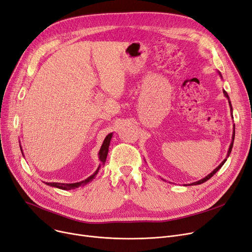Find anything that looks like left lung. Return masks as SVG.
<instances>
[{"label": "left lung", "instance_id": "obj_1", "mask_svg": "<svg viewBox=\"0 0 252 252\" xmlns=\"http://www.w3.org/2000/svg\"><path fill=\"white\" fill-rule=\"evenodd\" d=\"M223 94H224V96H226V97H227V98L229 99V96H228V93H227L226 91H224V90H223ZM230 106H231V103H230ZM231 110H232V112H233V109H232V106H231ZM232 114H233V113H232ZM234 126H235V125H234ZM234 138H235V127H234V134H233V141H232V143H231V145H230V148H229V151H228V155H227V157H229V156H230V154H231V151H232V148H233V143H234ZM226 161H227V159H224V160H223V161H222V162H221V163H220V165H219V166H218V167H217V168H216V169H215V170L213 171V173H210V174H209L208 176H206V177H205V178H203L202 180H200V181H198V182H195V183H192V184H193V185H199V184H202V183L206 182L207 180H209V179H210L211 177H213V176H214V175H215V174L217 173V171H218V170H219V169H220V167H221V166L223 165V163H224V162H226ZM192 184H191V185H192Z\"/></svg>", "mask_w": 252, "mask_h": 252}]
</instances>
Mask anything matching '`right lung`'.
I'll return each mask as SVG.
<instances>
[{"label":"right lung","instance_id":"obj_1","mask_svg":"<svg viewBox=\"0 0 252 252\" xmlns=\"http://www.w3.org/2000/svg\"><path fill=\"white\" fill-rule=\"evenodd\" d=\"M112 138V134H109L106 136L102 146H101V149L99 151V158L100 160L104 163L105 160H106V157H107V154H108V148H109V144H110V140ZM100 167V166H99ZM98 170L99 168L96 170V173L94 175H92L91 177H89L87 180L85 181H82L79 183H74V184H60V183H46L47 185H49V186H52V187H56V188H59V189H62V190H69V189H73V188H77L79 186H84V185L88 184L90 181H92L93 179L95 178V176L98 174Z\"/></svg>","mask_w":252,"mask_h":252}]
</instances>
